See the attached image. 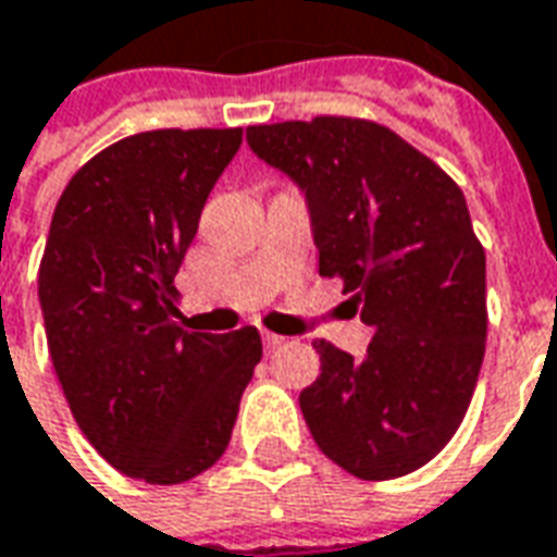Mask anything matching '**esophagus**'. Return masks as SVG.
<instances>
[{"label":"esophagus","instance_id":"obj_1","mask_svg":"<svg viewBox=\"0 0 557 557\" xmlns=\"http://www.w3.org/2000/svg\"><path fill=\"white\" fill-rule=\"evenodd\" d=\"M263 347L270 352L278 350V347H284V338L282 335H273V332H263Z\"/></svg>","mask_w":557,"mask_h":557}]
</instances>
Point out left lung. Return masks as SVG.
<instances>
[{"instance_id": "left-lung-1", "label": "left lung", "mask_w": 557, "mask_h": 557, "mask_svg": "<svg viewBox=\"0 0 557 557\" xmlns=\"http://www.w3.org/2000/svg\"><path fill=\"white\" fill-rule=\"evenodd\" d=\"M246 141L306 195L320 275L373 332L364 359L314 341L311 436L362 481L416 472L457 433L484 362L486 255L460 186L362 117L258 124Z\"/></svg>"}]
</instances>
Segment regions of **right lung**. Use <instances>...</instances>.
<instances>
[{"label":"right lung","instance_id":"obj_1","mask_svg":"<svg viewBox=\"0 0 557 557\" xmlns=\"http://www.w3.org/2000/svg\"><path fill=\"white\" fill-rule=\"evenodd\" d=\"M243 129H150L64 186L38 273L52 368L97 454L184 484L225 454L261 335L186 332L174 275Z\"/></svg>","mask_w":557,"mask_h":557}]
</instances>
